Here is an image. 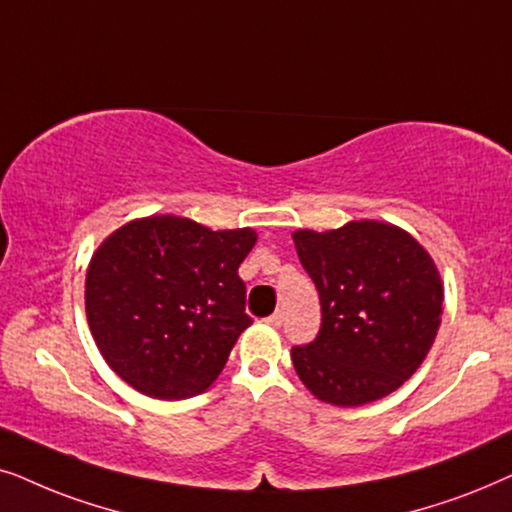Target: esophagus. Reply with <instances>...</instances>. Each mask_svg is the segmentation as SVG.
Returning a JSON list of instances; mask_svg holds the SVG:
<instances>
[{
  "instance_id": "1",
  "label": "esophagus",
  "mask_w": 512,
  "mask_h": 512,
  "mask_svg": "<svg viewBox=\"0 0 512 512\" xmlns=\"http://www.w3.org/2000/svg\"><path fill=\"white\" fill-rule=\"evenodd\" d=\"M269 323L271 325H281L283 323V311H276V313H271V316H269Z\"/></svg>"
}]
</instances>
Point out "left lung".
<instances>
[{"label": "left lung", "instance_id": "1", "mask_svg": "<svg viewBox=\"0 0 512 512\" xmlns=\"http://www.w3.org/2000/svg\"><path fill=\"white\" fill-rule=\"evenodd\" d=\"M316 283L320 330L292 346V365L318 400L358 407L405 384L440 327L442 283L431 255L386 222L360 220L332 231L292 234Z\"/></svg>", "mask_w": 512, "mask_h": 512}]
</instances>
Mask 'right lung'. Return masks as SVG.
Segmentation results:
<instances>
[{"mask_svg": "<svg viewBox=\"0 0 512 512\" xmlns=\"http://www.w3.org/2000/svg\"><path fill=\"white\" fill-rule=\"evenodd\" d=\"M255 241L252 229L175 215L107 236L86 271L88 327L107 365L149 398L206 391L252 323L238 267Z\"/></svg>", "mask_w": 512, "mask_h": 512, "instance_id": "right-lung-1", "label": "right lung"}]
</instances>
